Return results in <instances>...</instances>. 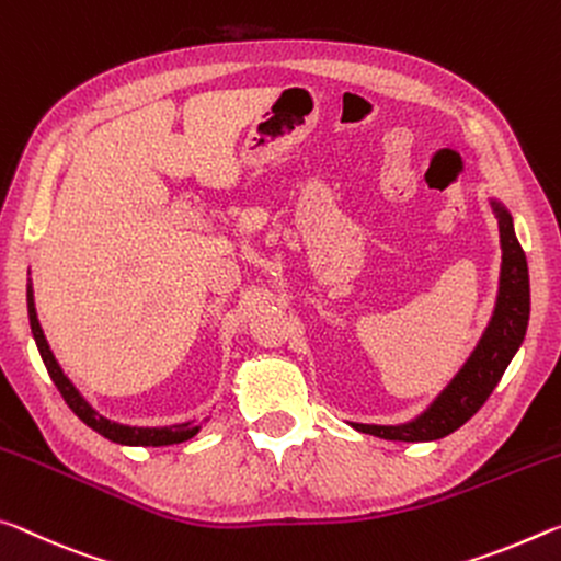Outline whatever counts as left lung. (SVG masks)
Returning <instances> with one entry per match:
<instances>
[{
    "mask_svg": "<svg viewBox=\"0 0 561 561\" xmlns=\"http://www.w3.org/2000/svg\"><path fill=\"white\" fill-rule=\"evenodd\" d=\"M497 214L500 243H502V271L497 306L488 330L477 343L474 353L467 357L462 370L453 382L437 394V400L420 417L405 425H363L351 422L357 433L375 435L382 439H400V443H430V439L447 437L462 427L477 410H480L492 390L497 388L504 370H507L514 353L525 341L529 323V271L525 251L514 236L512 216L497 201H492Z\"/></svg>",
    "mask_w": 561,
    "mask_h": 561,
    "instance_id": "8db88e82",
    "label": "left lung"
}]
</instances>
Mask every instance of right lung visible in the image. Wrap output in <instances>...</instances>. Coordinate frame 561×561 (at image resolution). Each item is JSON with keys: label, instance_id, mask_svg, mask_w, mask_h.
I'll return each mask as SVG.
<instances>
[{"label": "right lung", "instance_id": "right-lung-1", "mask_svg": "<svg viewBox=\"0 0 561 561\" xmlns=\"http://www.w3.org/2000/svg\"><path fill=\"white\" fill-rule=\"evenodd\" d=\"M26 308H30L32 335L36 341V347H39L44 365H47V373L51 375V380H54V385H57V390L61 392V398L67 400V405L73 410V415H77L81 422H87L91 430H96L99 435L112 439V443L131 445V447L176 445V443H183V439H191L198 433L201 422H181V425H169V427H131V425H122V422H112V420L101 417L99 412L91 408L84 398H81V392L73 388L71 380L64 375V370L59 367L57 357H54L47 337H44V330L39 325V318H36L32 283L26 286Z\"/></svg>", "mask_w": 561, "mask_h": 561}]
</instances>
